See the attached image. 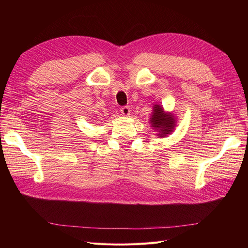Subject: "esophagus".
Wrapping results in <instances>:
<instances>
[{
	"label": "esophagus",
	"mask_w": 248,
	"mask_h": 248,
	"mask_svg": "<svg viewBox=\"0 0 248 248\" xmlns=\"http://www.w3.org/2000/svg\"><path fill=\"white\" fill-rule=\"evenodd\" d=\"M120 110H121V112L124 116H128L130 112V108L128 106H125V107H122L121 108H120Z\"/></svg>",
	"instance_id": "1"
}]
</instances>
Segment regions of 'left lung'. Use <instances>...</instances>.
Returning a JSON list of instances; mask_svg holds the SVG:
<instances>
[{"label": "left lung", "instance_id": "obj_1", "mask_svg": "<svg viewBox=\"0 0 248 248\" xmlns=\"http://www.w3.org/2000/svg\"><path fill=\"white\" fill-rule=\"evenodd\" d=\"M150 121H151L152 127H154V128H160V131L162 132L160 137L169 134L174 128V119L171 118L170 115L166 116L163 112V108L160 106H157V104L154 107L153 115Z\"/></svg>", "mask_w": 248, "mask_h": 248}]
</instances>
